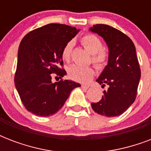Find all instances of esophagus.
Listing matches in <instances>:
<instances>
[{"mask_svg": "<svg viewBox=\"0 0 151 151\" xmlns=\"http://www.w3.org/2000/svg\"><path fill=\"white\" fill-rule=\"evenodd\" d=\"M81 88H84V89H88V85H81Z\"/></svg>", "mask_w": 151, "mask_h": 151, "instance_id": "obj_1", "label": "esophagus"}]
</instances>
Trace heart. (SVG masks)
<instances>
[{
  "mask_svg": "<svg viewBox=\"0 0 151 151\" xmlns=\"http://www.w3.org/2000/svg\"><path fill=\"white\" fill-rule=\"evenodd\" d=\"M82 45L92 54V61L98 68L105 66L108 59L107 52L103 48V42L94 34H86L81 38ZM73 46V41H69L62 50V58L65 61L70 59ZM69 77L79 82H87L94 75V70L90 66L73 64L68 68Z\"/></svg>",
  "mask_w": 151,
  "mask_h": 151,
  "instance_id": "1",
  "label": "heart"
}]
</instances>
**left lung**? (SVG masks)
Wrapping results in <instances>:
<instances>
[{"label":"left lung","instance_id":"1","mask_svg":"<svg viewBox=\"0 0 151 151\" xmlns=\"http://www.w3.org/2000/svg\"><path fill=\"white\" fill-rule=\"evenodd\" d=\"M89 29L102 37L109 48L108 64L96 80L107 89L92 108L103 116L116 117L126 111L137 95L141 71L136 48L129 37L110 26L93 25Z\"/></svg>","mask_w":151,"mask_h":151}]
</instances>
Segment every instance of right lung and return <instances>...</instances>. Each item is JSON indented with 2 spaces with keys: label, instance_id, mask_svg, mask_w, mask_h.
I'll return each mask as SVG.
<instances>
[{
  "label": "right lung",
  "instance_id": "1",
  "mask_svg": "<svg viewBox=\"0 0 151 151\" xmlns=\"http://www.w3.org/2000/svg\"><path fill=\"white\" fill-rule=\"evenodd\" d=\"M79 29L50 23L32 30L22 38L18 52L15 85L28 111L48 117L63 107L71 91L80 84L73 81H52V73L62 78L66 73L62 50Z\"/></svg>",
  "mask_w": 151,
  "mask_h": 151
}]
</instances>
